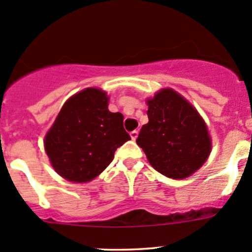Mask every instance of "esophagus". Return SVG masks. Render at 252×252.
Masks as SVG:
<instances>
[{
    "label": "esophagus",
    "mask_w": 252,
    "mask_h": 252,
    "mask_svg": "<svg viewBox=\"0 0 252 252\" xmlns=\"http://www.w3.org/2000/svg\"><path fill=\"white\" fill-rule=\"evenodd\" d=\"M138 134H139L138 130H133V131H131V133H130L131 139H133V140H135V139L138 138Z\"/></svg>",
    "instance_id": "1"
}]
</instances>
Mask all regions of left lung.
Listing matches in <instances>:
<instances>
[{
    "label": "left lung",
    "instance_id": "8db88e82",
    "mask_svg": "<svg viewBox=\"0 0 252 252\" xmlns=\"http://www.w3.org/2000/svg\"><path fill=\"white\" fill-rule=\"evenodd\" d=\"M146 103L149 123L142 126L136 144L161 174L172 179L190 177L212 147L205 121L173 89H162Z\"/></svg>",
    "mask_w": 252,
    "mask_h": 252
}]
</instances>
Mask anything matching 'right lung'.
I'll list each match as a JSON object with an SVG mask.
<instances>
[{
  "instance_id": "obj_1",
  "label": "right lung",
  "mask_w": 252,
  "mask_h": 252,
  "mask_svg": "<svg viewBox=\"0 0 252 252\" xmlns=\"http://www.w3.org/2000/svg\"><path fill=\"white\" fill-rule=\"evenodd\" d=\"M123 114L108 111L107 94L88 88L68 98L45 136L53 169L73 183L102 173L119 146L130 139Z\"/></svg>"
}]
</instances>
